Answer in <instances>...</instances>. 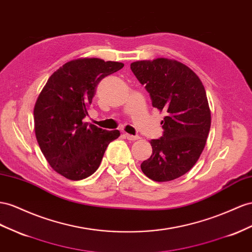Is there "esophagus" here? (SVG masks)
I'll return each mask as SVG.
<instances>
[{
  "mask_svg": "<svg viewBox=\"0 0 252 252\" xmlns=\"http://www.w3.org/2000/svg\"><path fill=\"white\" fill-rule=\"evenodd\" d=\"M124 137L127 140H130V141H135V140H139L140 139L139 135H132V134H129V133H125Z\"/></svg>",
  "mask_w": 252,
  "mask_h": 252,
  "instance_id": "esophagus-1",
  "label": "esophagus"
}]
</instances>
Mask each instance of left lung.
Here are the masks:
<instances>
[{
	"mask_svg": "<svg viewBox=\"0 0 252 252\" xmlns=\"http://www.w3.org/2000/svg\"><path fill=\"white\" fill-rule=\"evenodd\" d=\"M130 69L145 86L153 107L166 114L163 135L151 141L153 154L142 162V172L158 182L179 178L199 159L210 131L205 87L189 66L173 59L135 61Z\"/></svg>",
	"mask_w": 252,
	"mask_h": 252,
	"instance_id": "left-lung-1",
	"label": "left lung"
}]
</instances>
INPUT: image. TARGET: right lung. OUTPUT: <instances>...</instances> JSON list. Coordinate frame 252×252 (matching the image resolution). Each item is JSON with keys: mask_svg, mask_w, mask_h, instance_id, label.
I'll use <instances>...</instances> for the list:
<instances>
[{"mask_svg": "<svg viewBox=\"0 0 252 252\" xmlns=\"http://www.w3.org/2000/svg\"><path fill=\"white\" fill-rule=\"evenodd\" d=\"M124 63L99 58L69 61L54 72L33 108L38 144L54 171L70 180H81L98 168L107 146L120 137L84 123L99 81Z\"/></svg>", "mask_w": 252, "mask_h": 252, "instance_id": "add662e5", "label": "right lung"}]
</instances>
